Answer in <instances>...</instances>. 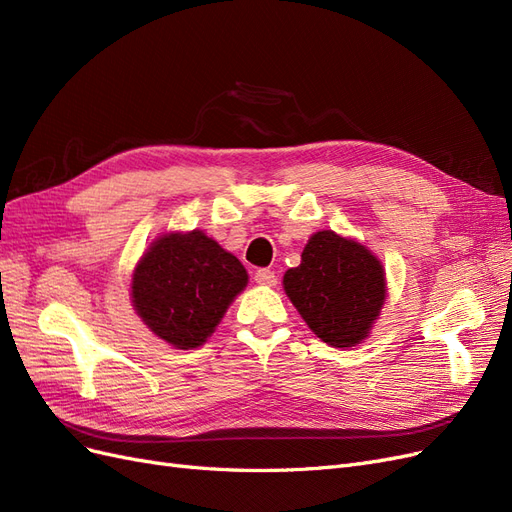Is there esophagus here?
Listing matches in <instances>:
<instances>
[{"label":"esophagus","instance_id":"obj_1","mask_svg":"<svg viewBox=\"0 0 512 512\" xmlns=\"http://www.w3.org/2000/svg\"><path fill=\"white\" fill-rule=\"evenodd\" d=\"M254 280H256V284H260V286H275L277 284V275L271 271V269H258L256 273H254Z\"/></svg>","mask_w":512,"mask_h":512}]
</instances>
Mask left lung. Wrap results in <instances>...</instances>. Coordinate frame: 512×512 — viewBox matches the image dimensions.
I'll list each match as a JSON object with an SVG mask.
<instances>
[{"label":"left lung","instance_id":"8db88e82","mask_svg":"<svg viewBox=\"0 0 512 512\" xmlns=\"http://www.w3.org/2000/svg\"><path fill=\"white\" fill-rule=\"evenodd\" d=\"M284 290L324 344L352 348L380 316L386 280L382 262L365 245L320 230L309 237L301 265L284 273Z\"/></svg>","mask_w":512,"mask_h":512}]
</instances>
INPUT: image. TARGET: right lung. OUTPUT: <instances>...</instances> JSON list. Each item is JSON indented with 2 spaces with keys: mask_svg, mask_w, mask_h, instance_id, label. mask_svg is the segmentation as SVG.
<instances>
[{
  "mask_svg": "<svg viewBox=\"0 0 512 512\" xmlns=\"http://www.w3.org/2000/svg\"><path fill=\"white\" fill-rule=\"evenodd\" d=\"M245 286L239 258L203 230L166 232L138 260L132 303L166 344L192 350L207 342Z\"/></svg>",
  "mask_w": 512,
  "mask_h": 512,
  "instance_id": "obj_1",
  "label": "right lung"
}]
</instances>
